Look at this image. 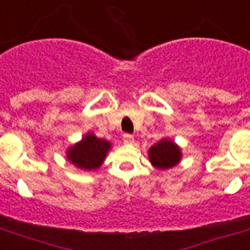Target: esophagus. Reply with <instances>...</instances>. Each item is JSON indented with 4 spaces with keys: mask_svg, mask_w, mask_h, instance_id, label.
I'll list each match as a JSON object with an SVG mask.
<instances>
[{
    "mask_svg": "<svg viewBox=\"0 0 250 250\" xmlns=\"http://www.w3.org/2000/svg\"><path fill=\"white\" fill-rule=\"evenodd\" d=\"M123 142H125V144H132L135 142L134 136L130 134H125L123 135Z\"/></svg>",
    "mask_w": 250,
    "mask_h": 250,
    "instance_id": "obj_1",
    "label": "esophagus"
}]
</instances>
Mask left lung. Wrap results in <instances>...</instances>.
<instances>
[{"instance_id":"1","label":"left lung","mask_w":250,"mask_h":250,"mask_svg":"<svg viewBox=\"0 0 250 250\" xmlns=\"http://www.w3.org/2000/svg\"><path fill=\"white\" fill-rule=\"evenodd\" d=\"M183 158L182 148L172 139L163 138L148 149V159L156 169H169L177 166Z\"/></svg>"}]
</instances>
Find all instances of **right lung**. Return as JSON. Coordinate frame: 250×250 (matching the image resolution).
<instances>
[{"mask_svg": "<svg viewBox=\"0 0 250 250\" xmlns=\"http://www.w3.org/2000/svg\"><path fill=\"white\" fill-rule=\"evenodd\" d=\"M111 147L108 140L98 138L94 132H87L66 149V158L82 171H95L103 164Z\"/></svg>", "mask_w": 250, "mask_h": 250, "instance_id": "right-lung-1", "label": "right lung"}]
</instances>
